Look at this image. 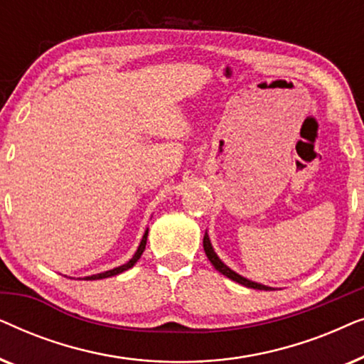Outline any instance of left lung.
Segmentation results:
<instances>
[{
	"label": "left lung",
	"mask_w": 364,
	"mask_h": 364,
	"mask_svg": "<svg viewBox=\"0 0 364 364\" xmlns=\"http://www.w3.org/2000/svg\"><path fill=\"white\" fill-rule=\"evenodd\" d=\"M203 250H205V255H207L208 260H210L212 265L215 267V270L220 272L222 275H225L227 278H230V280L240 283V285H243V287L255 288V290H275V288H272V287H267V285H262V283L248 280V278L238 275L237 272H233L232 268H228L225 263H223L220 258H218L215 250H213V247H212V243H210V238H208V233L207 232H205V235H203Z\"/></svg>",
	"instance_id": "1"
}]
</instances>
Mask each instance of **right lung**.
<instances>
[{
  "label": "right lung",
  "mask_w": 364,
  "mask_h": 364,
  "mask_svg": "<svg viewBox=\"0 0 364 364\" xmlns=\"http://www.w3.org/2000/svg\"><path fill=\"white\" fill-rule=\"evenodd\" d=\"M147 235H149V228H146V232H144V235H142V240H141V243H139V247H137L136 253H134L132 258H131V260H129L127 263H124V265H121V267H116V268H112V270H107V272H102V273H96V275H91V277H84V280H102V278L116 277V275H119V273H122V272L129 270V268H132V267L136 265V263H137L139 258H141L142 252L146 250Z\"/></svg>",
  "instance_id": "1"
}]
</instances>
